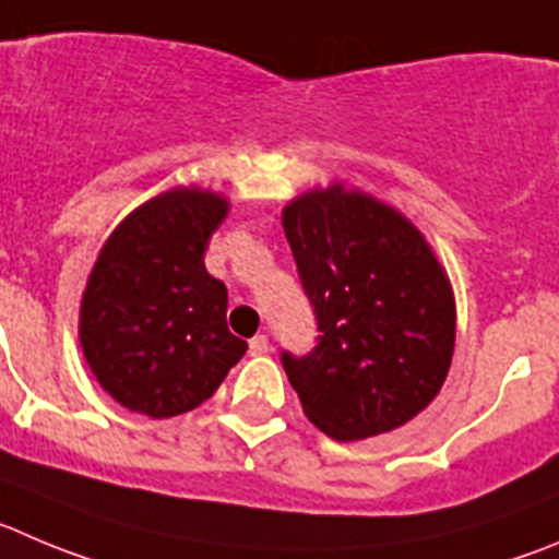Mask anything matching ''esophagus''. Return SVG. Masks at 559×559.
<instances>
[{"label":"esophagus","instance_id":"34e87169","mask_svg":"<svg viewBox=\"0 0 559 559\" xmlns=\"http://www.w3.org/2000/svg\"><path fill=\"white\" fill-rule=\"evenodd\" d=\"M248 350H250V356H264V353L270 350V338L264 336V333H259V336H253L248 342Z\"/></svg>","mask_w":559,"mask_h":559}]
</instances>
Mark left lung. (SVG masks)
<instances>
[{
    "mask_svg": "<svg viewBox=\"0 0 559 559\" xmlns=\"http://www.w3.org/2000/svg\"><path fill=\"white\" fill-rule=\"evenodd\" d=\"M317 320L306 356L281 350L306 416L336 441L389 432L430 405L455 350L450 281L385 203L333 185L284 209Z\"/></svg>",
    "mask_w": 559,
    "mask_h": 559,
    "instance_id": "8db88e82",
    "label": "left lung"
}]
</instances>
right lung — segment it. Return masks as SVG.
Instances as JSON below:
<instances>
[{
    "mask_svg": "<svg viewBox=\"0 0 559 559\" xmlns=\"http://www.w3.org/2000/svg\"><path fill=\"white\" fill-rule=\"evenodd\" d=\"M228 203L170 190L134 209L102 248L82 297L80 338L112 400L168 419L209 400L248 344L228 331V289L203 267Z\"/></svg>",
    "mask_w": 559,
    "mask_h": 559,
    "instance_id": "add662e5",
    "label": "right lung"
}]
</instances>
